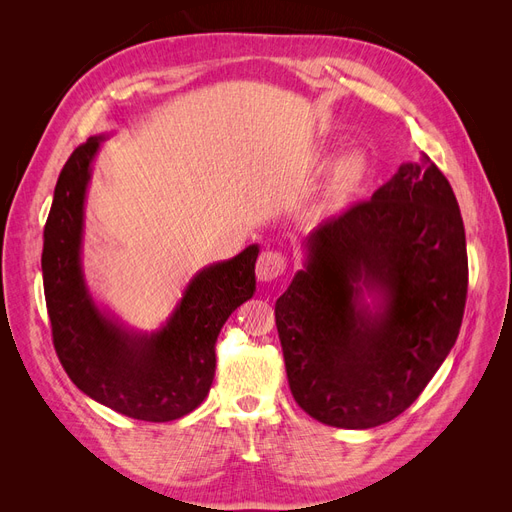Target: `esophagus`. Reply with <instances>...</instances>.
<instances>
[{
    "label": "esophagus",
    "mask_w": 512,
    "mask_h": 512,
    "mask_svg": "<svg viewBox=\"0 0 512 512\" xmlns=\"http://www.w3.org/2000/svg\"><path fill=\"white\" fill-rule=\"evenodd\" d=\"M286 269V260L280 252H273V250H267L262 252L258 262H256V275L260 282H273L275 277H280Z\"/></svg>",
    "instance_id": "1"
}]
</instances>
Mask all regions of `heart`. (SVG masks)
<instances>
[{
    "mask_svg": "<svg viewBox=\"0 0 512 512\" xmlns=\"http://www.w3.org/2000/svg\"><path fill=\"white\" fill-rule=\"evenodd\" d=\"M331 153H322L318 158V166L327 168L331 164ZM369 175V160L363 151H348L333 164L327 192H324V207L327 209H342L350 200L363 190V185Z\"/></svg>",
    "mask_w": 512,
    "mask_h": 512,
    "instance_id": "heart-1",
    "label": "heart"
}]
</instances>
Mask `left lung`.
<instances>
[{
    "instance_id": "1",
    "label": "left lung",
    "mask_w": 512,
    "mask_h": 512,
    "mask_svg": "<svg viewBox=\"0 0 512 512\" xmlns=\"http://www.w3.org/2000/svg\"><path fill=\"white\" fill-rule=\"evenodd\" d=\"M303 250L275 303L294 401L331 427L393 421L461 329L468 254L451 183L427 156L401 164L365 203L309 232Z\"/></svg>"
}]
</instances>
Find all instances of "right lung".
Segmentation results:
<instances>
[{"mask_svg": "<svg viewBox=\"0 0 512 512\" xmlns=\"http://www.w3.org/2000/svg\"><path fill=\"white\" fill-rule=\"evenodd\" d=\"M104 138L91 136L72 151L44 226L42 280L55 352L70 380L98 404L138 421H175L211 389L215 339L256 292L258 245L200 269L160 329L123 327L96 305L81 262L91 162Z\"/></svg>", "mask_w": 512, "mask_h": 512, "instance_id": "obj_1", "label": "right lung"}]
</instances>
